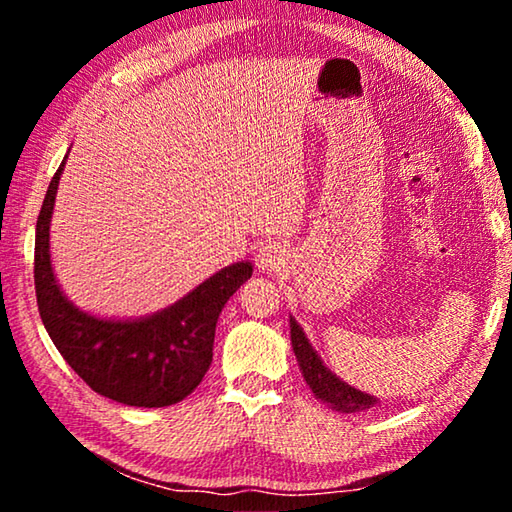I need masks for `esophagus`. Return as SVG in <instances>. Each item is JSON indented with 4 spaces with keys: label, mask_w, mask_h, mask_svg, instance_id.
<instances>
[{
    "label": "esophagus",
    "mask_w": 512,
    "mask_h": 512,
    "mask_svg": "<svg viewBox=\"0 0 512 512\" xmlns=\"http://www.w3.org/2000/svg\"><path fill=\"white\" fill-rule=\"evenodd\" d=\"M255 262L259 268H262V271L280 273L282 268L289 264V248L284 246L282 241H268V244L259 246Z\"/></svg>",
    "instance_id": "obj_1"
}]
</instances>
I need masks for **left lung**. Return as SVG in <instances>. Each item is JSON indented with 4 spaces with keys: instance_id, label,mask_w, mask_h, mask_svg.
Segmentation results:
<instances>
[{
    "instance_id": "left-lung-1",
    "label": "left lung",
    "mask_w": 512,
    "mask_h": 512,
    "mask_svg": "<svg viewBox=\"0 0 512 512\" xmlns=\"http://www.w3.org/2000/svg\"><path fill=\"white\" fill-rule=\"evenodd\" d=\"M289 327H291V345L293 352H296L298 366L302 377H305L307 386L311 393L316 395V400L325 402L332 411L339 413H359L372 409V406L379 404L375 395L363 393L359 388L350 386L348 381L336 377L332 370L325 366V361L320 359V354L314 350V345L309 343L305 329L293 316H289Z\"/></svg>"
}]
</instances>
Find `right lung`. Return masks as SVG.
Segmentation results:
<instances>
[{
    "instance_id": "right-lung-1",
    "label": "right lung",
    "mask_w": 512,
    "mask_h": 512,
    "mask_svg": "<svg viewBox=\"0 0 512 512\" xmlns=\"http://www.w3.org/2000/svg\"><path fill=\"white\" fill-rule=\"evenodd\" d=\"M65 160L51 178L36 225L33 273L42 323L63 359L94 393L144 409L185 400L212 363L221 309L250 280L253 264L225 266L173 305L146 316L103 318L76 307L60 289L49 250L51 216Z\"/></svg>"
}]
</instances>
